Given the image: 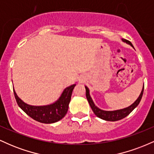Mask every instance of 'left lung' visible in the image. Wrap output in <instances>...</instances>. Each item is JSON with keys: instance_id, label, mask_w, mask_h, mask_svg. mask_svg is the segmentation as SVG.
<instances>
[{"instance_id": "8db88e82", "label": "left lung", "mask_w": 154, "mask_h": 154, "mask_svg": "<svg viewBox=\"0 0 154 154\" xmlns=\"http://www.w3.org/2000/svg\"><path fill=\"white\" fill-rule=\"evenodd\" d=\"M122 40L125 43L130 44L131 46H132V43H130L129 40H125V39H122ZM133 47V46H132ZM85 90H86V98L88 100V103H89L90 106H91L92 110H93V113L96 115L98 117L100 118V119L106 120V121H110V122H115V121H118V120H120L123 118L126 117L127 116L129 115L130 113L132 112V111L135 109V108H136L137 105H138L140 101L141 98H142L143 94V91H144V86L143 88L142 91H141L140 95H139L138 98L132 104L131 106H130L125 108L123 109H120V110H116V111H103L101 109H98V107L95 106L94 103H93V100L91 98V95H90L89 93V90L88 88L85 86Z\"/></svg>"}]
</instances>
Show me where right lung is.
I'll return each instance as SVG.
<instances>
[{"label":"right lung","mask_w":154,"mask_h":154,"mask_svg":"<svg viewBox=\"0 0 154 154\" xmlns=\"http://www.w3.org/2000/svg\"><path fill=\"white\" fill-rule=\"evenodd\" d=\"M75 85L76 84H74L69 87L65 88L57 101L51 105L42 106L28 105L24 103L17 96L14 91V93L17 104L28 116L39 122L51 124L59 121L66 115L68 111L69 103L71 100L72 91Z\"/></svg>","instance_id":"add662e5"}]
</instances>
